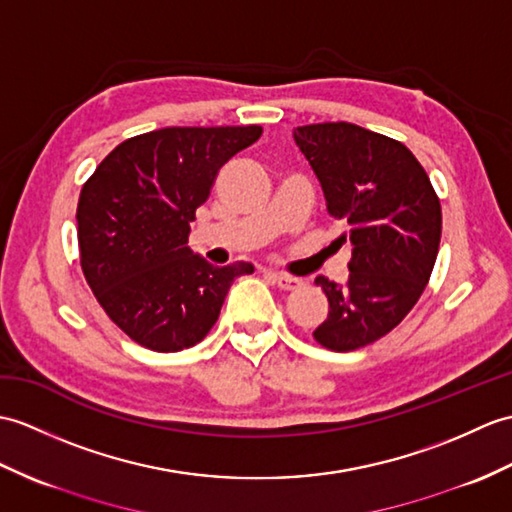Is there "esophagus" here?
<instances>
[{"mask_svg": "<svg viewBox=\"0 0 512 512\" xmlns=\"http://www.w3.org/2000/svg\"><path fill=\"white\" fill-rule=\"evenodd\" d=\"M275 283L281 290H296L303 281L299 277L288 275V272H275Z\"/></svg>", "mask_w": 512, "mask_h": 512, "instance_id": "1", "label": "esophagus"}]
</instances>
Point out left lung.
Listing matches in <instances>:
<instances>
[{
    "mask_svg": "<svg viewBox=\"0 0 512 512\" xmlns=\"http://www.w3.org/2000/svg\"><path fill=\"white\" fill-rule=\"evenodd\" d=\"M329 216L351 242L349 281L316 277L329 301L314 331L331 351H355L395 329L417 305L441 244V200L417 157L397 139L349 122L299 126Z\"/></svg>",
    "mask_w": 512,
    "mask_h": 512,
    "instance_id": "8db88e82",
    "label": "left lung"
}]
</instances>
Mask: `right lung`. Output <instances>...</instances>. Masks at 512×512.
Wrapping results in <instances>:
<instances>
[{
	"label": "right lung",
	"mask_w": 512,
	"mask_h": 512,
	"mask_svg": "<svg viewBox=\"0 0 512 512\" xmlns=\"http://www.w3.org/2000/svg\"><path fill=\"white\" fill-rule=\"evenodd\" d=\"M261 133V126L152 130L122 141L82 185V272L102 310L141 347H194L216 325L231 283L255 270L246 261L213 266L192 253L187 237L222 165Z\"/></svg>",
	"instance_id": "right-lung-1"
}]
</instances>
